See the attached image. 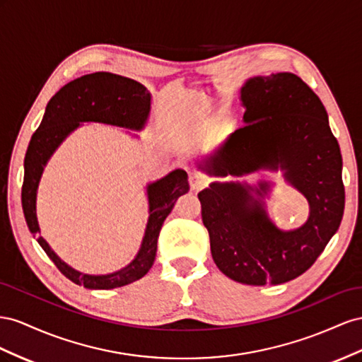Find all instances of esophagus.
I'll use <instances>...</instances> for the list:
<instances>
[{"label": "esophagus", "mask_w": 362, "mask_h": 362, "mask_svg": "<svg viewBox=\"0 0 362 362\" xmlns=\"http://www.w3.org/2000/svg\"><path fill=\"white\" fill-rule=\"evenodd\" d=\"M206 183H208V179L204 175L199 173H189V185L194 191L202 189L203 187H206Z\"/></svg>", "instance_id": "esophagus-1"}]
</instances>
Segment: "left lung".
<instances>
[{"label":"left lung","instance_id":"8db88e82","mask_svg":"<svg viewBox=\"0 0 362 362\" xmlns=\"http://www.w3.org/2000/svg\"><path fill=\"white\" fill-rule=\"evenodd\" d=\"M241 101L244 126L206 173L241 177L281 168L306 197L309 216L297 229L281 230L261 202L270 183L214 182L199 192L202 220L221 273L245 285H279L303 274L338 230L344 212L343 159L323 103L296 74L252 77L241 88Z\"/></svg>","mask_w":362,"mask_h":362}]
</instances>
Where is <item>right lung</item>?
Here are the masks:
<instances>
[{
    "instance_id": "obj_1",
    "label": "right lung",
    "mask_w": 362,
    "mask_h": 362,
    "mask_svg": "<svg viewBox=\"0 0 362 362\" xmlns=\"http://www.w3.org/2000/svg\"><path fill=\"white\" fill-rule=\"evenodd\" d=\"M150 107L151 95L146 86L136 80L112 72H94L72 80L48 101L42 122L30 139L24 159V183L21 197L30 232L33 235L40 232L36 216L39 180L51 154L69 133L80 127V122L89 121L142 130L150 115ZM188 191V174L183 170H174L148 185L150 215L141 249L135 259L115 273L98 276L80 273L62 261L42 236H39L37 243L60 273L77 285L89 290H112L129 285L148 273L156 257L162 224L171 212L175 200Z\"/></svg>"
}]
</instances>
